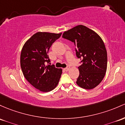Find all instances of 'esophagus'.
Wrapping results in <instances>:
<instances>
[{
  "mask_svg": "<svg viewBox=\"0 0 125 125\" xmlns=\"http://www.w3.org/2000/svg\"><path fill=\"white\" fill-rule=\"evenodd\" d=\"M69 69H70V66H68L67 68H66L64 69V70H65V71H68Z\"/></svg>",
  "mask_w": 125,
  "mask_h": 125,
  "instance_id": "obj_1",
  "label": "esophagus"
}]
</instances>
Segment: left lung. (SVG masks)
<instances>
[{
	"mask_svg": "<svg viewBox=\"0 0 125 125\" xmlns=\"http://www.w3.org/2000/svg\"><path fill=\"white\" fill-rule=\"evenodd\" d=\"M62 37L73 42L76 57L81 60L77 85L86 90L94 88L102 81L107 70V54L103 40L83 25L65 31Z\"/></svg>",
	"mask_w": 125,
	"mask_h": 125,
	"instance_id": "obj_1",
	"label": "left lung"
}]
</instances>
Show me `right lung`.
Segmentation results:
<instances>
[{"mask_svg":"<svg viewBox=\"0 0 125 125\" xmlns=\"http://www.w3.org/2000/svg\"><path fill=\"white\" fill-rule=\"evenodd\" d=\"M62 33L38 32L24 44L21 53L20 63L25 79L34 88L42 92H49L56 87L62 69L50 62L47 53L49 49Z\"/></svg>","mask_w":125,"mask_h":125,"instance_id":"1","label":"right lung"}]
</instances>
